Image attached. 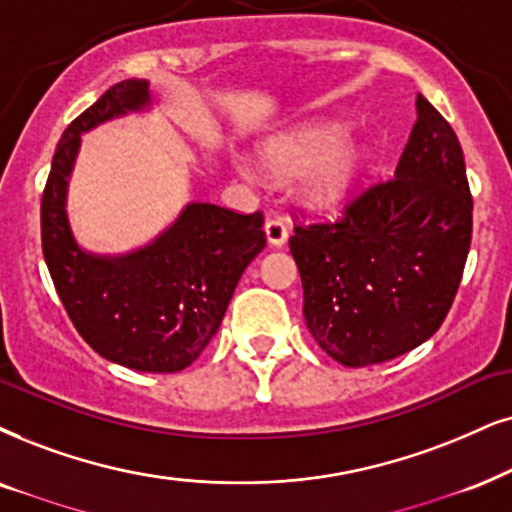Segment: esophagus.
<instances>
[{"instance_id": "obj_1", "label": "esophagus", "mask_w": 512, "mask_h": 512, "mask_svg": "<svg viewBox=\"0 0 512 512\" xmlns=\"http://www.w3.org/2000/svg\"><path fill=\"white\" fill-rule=\"evenodd\" d=\"M264 231H267L269 245H274V248H281V245H286L288 234H290L288 224L283 222V219H278V217L269 219V222L264 224Z\"/></svg>"}]
</instances>
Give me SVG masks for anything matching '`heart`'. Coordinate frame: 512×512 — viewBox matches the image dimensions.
<instances>
[{
    "instance_id": "heart-1",
    "label": "heart",
    "mask_w": 512,
    "mask_h": 512,
    "mask_svg": "<svg viewBox=\"0 0 512 512\" xmlns=\"http://www.w3.org/2000/svg\"><path fill=\"white\" fill-rule=\"evenodd\" d=\"M345 137L347 129L335 122L295 129L264 146L262 165L274 177L307 172V198L319 208H338L357 191L368 165V148Z\"/></svg>"
}]
</instances>
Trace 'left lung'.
I'll use <instances>...</instances> for the list:
<instances>
[{
    "mask_svg": "<svg viewBox=\"0 0 512 512\" xmlns=\"http://www.w3.org/2000/svg\"><path fill=\"white\" fill-rule=\"evenodd\" d=\"M394 177L368 186L335 222L290 236L304 321L342 366L383 364L437 333L461 286L472 196L456 132L418 94Z\"/></svg>",
    "mask_w": 512,
    "mask_h": 512,
    "instance_id": "left-lung-1",
    "label": "left lung"
}]
</instances>
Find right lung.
Instances as JSON below:
<instances>
[{"label": "right lung", "mask_w": 512, "mask_h": 512, "mask_svg": "<svg viewBox=\"0 0 512 512\" xmlns=\"http://www.w3.org/2000/svg\"><path fill=\"white\" fill-rule=\"evenodd\" d=\"M148 103V82L125 80L70 122L42 193V252L70 321L94 352L134 371L177 373L217 333L267 236L262 212L191 203L163 236L129 255H89L75 243L66 191L80 134Z\"/></svg>", "instance_id": "add662e5"}]
</instances>
